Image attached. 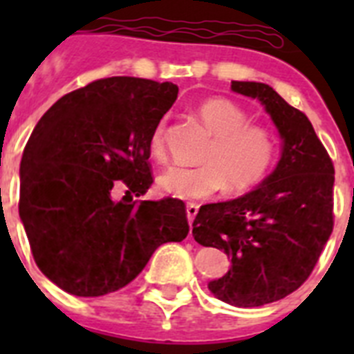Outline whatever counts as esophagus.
<instances>
[{"instance_id":"obj_1","label":"esophagus","mask_w":354,"mask_h":354,"mask_svg":"<svg viewBox=\"0 0 354 354\" xmlns=\"http://www.w3.org/2000/svg\"><path fill=\"white\" fill-rule=\"evenodd\" d=\"M196 212H198V205L193 204V202H189V204H186V214H187V221H189V225L193 227V220H195Z\"/></svg>"}]
</instances>
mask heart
<instances>
[{
    "label": "heart",
    "mask_w": 354,
    "mask_h": 354,
    "mask_svg": "<svg viewBox=\"0 0 354 354\" xmlns=\"http://www.w3.org/2000/svg\"><path fill=\"white\" fill-rule=\"evenodd\" d=\"M198 115L212 142L202 156V167H171L159 175L158 184L168 195L202 200L216 195L225 186L234 193L246 192L264 179L277 156V142L266 127L250 124L248 115L228 99L214 97L198 106ZM165 120L152 131L149 152L156 161H165Z\"/></svg>",
    "instance_id": "b5f03b06"
}]
</instances>
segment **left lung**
<instances>
[{"label": "left lung", "instance_id": "8db88e82", "mask_svg": "<svg viewBox=\"0 0 354 354\" xmlns=\"http://www.w3.org/2000/svg\"><path fill=\"white\" fill-rule=\"evenodd\" d=\"M230 88L261 101L280 134L282 154L255 189L202 205L193 236L230 259V270L209 282V290L250 308L286 298L310 277L333 230L335 170L306 115L270 84L232 81Z\"/></svg>", "mask_w": 354, "mask_h": 354}]
</instances>
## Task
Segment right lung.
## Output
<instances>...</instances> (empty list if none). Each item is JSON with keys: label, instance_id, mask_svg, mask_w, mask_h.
Segmentation results:
<instances>
[{"label": "right lung", "instance_id": "1", "mask_svg": "<svg viewBox=\"0 0 354 354\" xmlns=\"http://www.w3.org/2000/svg\"><path fill=\"white\" fill-rule=\"evenodd\" d=\"M177 93V84L142 77L97 80L58 99L31 133L19 216L39 270L65 292H115L158 246L189 232L183 200L113 198L117 185L129 200L150 187V134Z\"/></svg>", "mask_w": 354, "mask_h": 354}]
</instances>
